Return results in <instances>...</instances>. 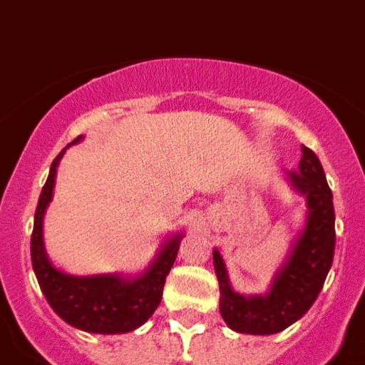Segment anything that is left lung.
Returning a JSON list of instances; mask_svg holds the SVG:
<instances>
[{"label":"left lung","mask_w":365,"mask_h":365,"mask_svg":"<svg viewBox=\"0 0 365 365\" xmlns=\"http://www.w3.org/2000/svg\"><path fill=\"white\" fill-rule=\"evenodd\" d=\"M286 174L292 187L306 197L308 215L292 252L272 278L271 289L265 295L252 297L235 293L230 286L219 250H213V265L220 289V315L235 332L267 336L287 329L310 310L332 267L336 217L332 191L321 161L310 148L302 146L299 170Z\"/></svg>","instance_id":"1"}]
</instances>
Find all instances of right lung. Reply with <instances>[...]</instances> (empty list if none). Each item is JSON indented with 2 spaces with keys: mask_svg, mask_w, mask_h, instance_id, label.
Here are the masks:
<instances>
[{
  "mask_svg": "<svg viewBox=\"0 0 365 365\" xmlns=\"http://www.w3.org/2000/svg\"><path fill=\"white\" fill-rule=\"evenodd\" d=\"M83 137H78L68 146L76 145ZM66 146V148H68ZM63 148L50 167L38 197L35 211V226L31 234V262L38 286L61 319L72 324L73 329L93 334H124L139 329L152 317L163 297L165 278L174 265L182 234L168 237L155 259L139 277L122 274H98V277H73L57 269L50 262L44 249L42 220L48 204L53 198L55 174L61 158L66 152Z\"/></svg>",
  "mask_w": 365,
  "mask_h": 365,
  "instance_id": "1",
  "label": "right lung"
}]
</instances>
